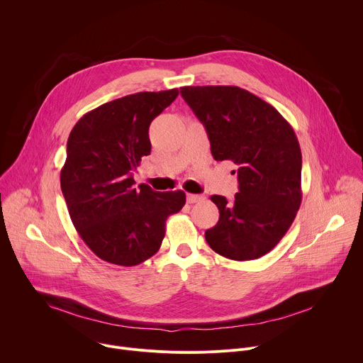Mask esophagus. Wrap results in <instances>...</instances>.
Segmentation results:
<instances>
[{
    "label": "esophagus",
    "mask_w": 363,
    "mask_h": 363,
    "mask_svg": "<svg viewBox=\"0 0 363 363\" xmlns=\"http://www.w3.org/2000/svg\"><path fill=\"white\" fill-rule=\"evenodd\" d=\"M203 199V196L202 195H196V194H186V201L189 202V203H195V202H199V201H202Z\"/></svg>",
    "instance_id": "obj_1"
}]
</instances>
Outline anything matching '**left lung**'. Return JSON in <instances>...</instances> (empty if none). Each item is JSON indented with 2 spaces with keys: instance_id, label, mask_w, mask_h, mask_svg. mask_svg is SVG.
Masks as SVG:
<instances>
[{
  "instance_id": "8db88e82",
  "label": "left lung",
  "mask_w": 363,
  "mask_h": 363,
  "mask_svg": "<svg viewBox=\"0 0 363 363\" xmlns=\"http://www.w3.org/2000/svg\"><path fill=\"white\" fill-rule=\"evenodd\" d=\"M181 94L203 125L216 161L238 165V192L213 195L218 223L208 245L230 260L272 251L301 203V150L290 123L263 99L237 86H185Z\"/></svg>"
}]
</instances>
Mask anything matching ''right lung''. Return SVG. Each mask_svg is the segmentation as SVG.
<instances>
[{
	"label": "right lung",
	"mask_w": 363,
	"mask_h": 363,
	"mask_svg": "<svg viewBox=\"0 0 363 363\" xmlns=\"http://www.w3.org/2000/svg\"><path fill=\"white\" fill-rule=\"evenodd\" d=\"M178 89L139 91L87 112L70 132L62 192L86 245L112 264L132 267L157 252L167 218L185 205L184 191L135 188L133 169L150 153L149 125Z\"/></svg>",
	"instance_id": "obj_1"
}]
</instances>
